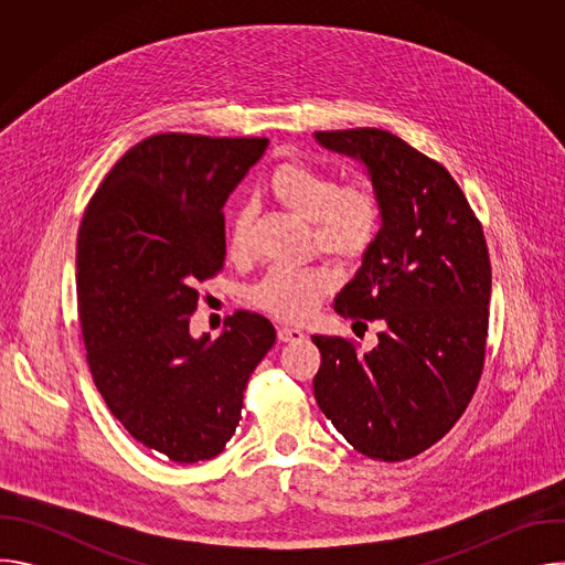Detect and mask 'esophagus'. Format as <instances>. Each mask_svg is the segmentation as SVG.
I'll list each match as a JSON object with an SVG mask.
<instances>
[{
  "instance_id": "34e87169",
  "label": "esophagus",
  "mask_w": 565,
  "mask_h": 565,
  "mask_svg": "<svg viewBox=\"0 0 565 565\" xmlns=\"http://www.w3.org/2000/svg\"><path fill=\"white\" fill-rule=\"evenodd\" d=\"M277 338L281 342H299V340H303V333L299 329H292V327H281L277 331Z\"/></svg>"
}]
</instances>
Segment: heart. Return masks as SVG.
I'll use <instances>...</instances> for the list:
<instances>
[{
	"label": "heart",
	"mask_w": 565,
	"mask_h": 565,
	"mask_svg": "<svg viewBox=\"0 0 565 565\" xmlns=\"http://www.w3.org/2000/svg\"><path fill=\"white\" fill-rule=\"evenodd\" d=\"M273 196L295 216L310 223L312 244L340 262L362 259L380 230V201L366 183H344L312 166L290 160L270 177ZM227 250L234 259L250 250V216L241 210L230 227ZM335 277L327 266H277L250 290L262 310L303 321L333 290Z\"/></svg>",
	"instance_id": "b5f03b06"
}]
</instances>
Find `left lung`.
Returning a JSON list of instances; mask_svg holds the SVG:
<instances>
[{
  "label": "left lung",
  "instance_id": "left-lung-1",
  "mask_svg": "<svg viewBox=\"0 0 565 565\" xmlns=\"http://www.w3.org/2000/svg\"><path fill=\"white\" fill-rule=\"evenodd\" d=\"M366 168L380 230L338 292L344 319H377V347L312 335L319 409L360 454L407 460L462 416L480 380L492 268L486 236L451 174L402 138L373 129L315 131Z\"/></svg>",
  "mask_w": 565,
  "mask_h": 565
}]
</instances>
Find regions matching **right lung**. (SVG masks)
<instances>
[{"label":"right lung","instance_id":"1","mask_svg":"<svg viewBox=\"0 0 565 565\" xmlns=\"http://www.w3.org/2000/svg\"><path fill=\"white\" fill-rule=\"evenodd\" d=\"M266 147L149 136L105 177L77 232V315L94 382L127 434L172 462L223 451L277 338L250 310L227 317L214 342L190 335L196 286L223 268V205Z\"/></svg>","mask_w":565,"mask_h":565}]
</instances>
